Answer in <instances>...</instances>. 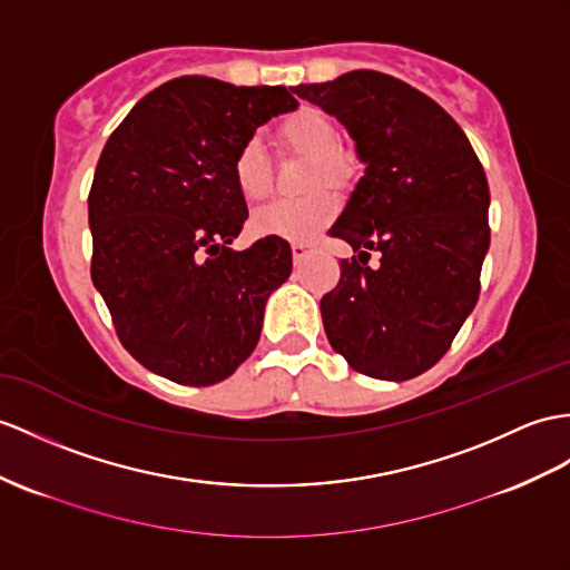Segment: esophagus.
<instances>
[{"mask_svg": "<svg viewBox=\"0 0 570 570\" xmlns=\"http://www.w3.org/2000/svg\"><path fill=\"white\" fill-rule=\"evenodd\" d=\"M314 248H316V244H312V242H295L293 244V256H295L297 263H302L304 258H307L314 252Z\"/></svg>", "mask_w": 570, "mask_h": 570, "instance_id": "obj_1", "label": "esophagus"}]
</instances>
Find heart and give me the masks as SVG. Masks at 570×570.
Returning <instances> with one entry per match:
<instances>
[{"label": "heart", "mask_w": 570, "mask_h": 570, "mask_svg": "<svg viewBox=\"0 0 570 570\" xmlns=\"http://www.w3.org/2000/svg\"><path fill=\"white\" fill-rule=\"evenodd\" d=\"M277 137L281 142L312 155L309 188L322 186L324 180L331 186H341L353 174V157L341 149L338 128L326 110L304 104L293 114H287L277 122ZM232 176L237 190L248 203H258L271 193L273 174L258 137H246L234 151ZM341 200L333 188H318L312 196L275 200L254 213L252 227L261 237H281L289 242L312 239L322 232L328 222L338 215Z\"/></svg>", "instance_id": "heart-1"}]
</instances>
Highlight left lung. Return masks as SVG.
<instances>
[{
    "label": "left lung",
    "instance_id": "8db88e82",
    "mask_svg": "<svg viewBox=\"0 0 570 570\" xmlns=\"http://www.w3.org/2000/svg\"><path fill=\"white\" fill-rule=\"evenodd\" d=\"M299 99L336 116L365 176L328 229L353 246L322 297L328 343L367 377H419L450 351L474 309L491 244L489 180L445 108L396 77L355 69ZM365 247L381 266L362 261Z\"/></svg>",
    "mask_w": 570,
    "mask_h": 570
}]
</instances>
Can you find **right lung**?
I'll return each instance as SVG.
<instances>
[{
    "mask_svg": "<svg viewBox=\"0 0 570 570\" xmlns=\"http://www.w3.org/2000/svg\"><path fill=\"white\" fill-rule=\"evenodd\" d=\"M295 108L285 87L178 77L108 137L89 190L91 281L149 372L207 386L254 353L293 248L281 237L229 248L248 217L232 159L258 125Z\"/></svg>",
    "mask_w": 570,
    "mask_h": 570,
    "instance_id": "right-lung-1",
    "label": "right lung"
}]
</instances>
